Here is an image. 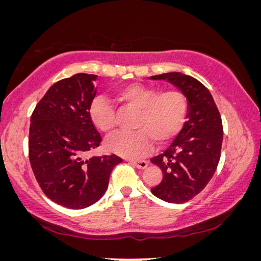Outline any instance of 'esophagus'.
Here are the masks:
<instances>
[{"label":"esophagus","mask_w":261,"mask_h":261,"mask_svg":"<svg viewBox=\"0 0 261 261\" xmlns=\"http://www.w3.org/2000/svg\"><path fill=\"white\" fill-rule=\"evenodd\" d=\"M130 163L138 169H145L148 165V162H146V160H130Z\"/></svg>","instance_id":"34e87169"}]
</instances>
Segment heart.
<instances>
[{"instance_id":"heart-1","label":"heart","mask_w":261,"mask_h":261,"mask_svg":"<svg viewBox=\"0 0 261 261\" xmlns=\"http://www.w3.org/2000/svg\"><path fill=\"white\" fill-rule=\"evenodd\" d=\"M121 101L139 109L135 130H120L106 140L110 152L137 158L151 148L152 139L162 145L170 141L183 128L189 112V101L179 90L163 91L158 87L133 83L117 90ZM89 116L99 130L108 133L115 127V109L105 96H96L89 106Z\"/></svg>"}]
</instances>
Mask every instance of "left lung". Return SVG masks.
I'll list each match as a JSON object with an SVG mask.
<instances>
[{
    "label": "left lung",
    "instance_id": "8db88e82",
    "mask_svg": "<svg viewBox=\"0 0 261 261\" xmlns=\"http://www.w3.org/2000/svg\"><path fill=\"white\" fill-rule=\"evenodd\" d=\"M165 80L184 92L189 112L183 128L172 144L151 162L163 171V179L152 194L169 203H185L198 195L219 165L223 127L212 94L196 78L180 72L152 76Z\"/></svg>",
    "mask_w": 261,
    "mask_h": 261
}]
</instances>
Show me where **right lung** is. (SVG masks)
I'll use <instances>...</instances> for the list:
<instances>
[{"mask_svg":"<svg viewBox=\"0 0 261 261\" xmlns=\"http://www.w3.org/2000/svg\"><path fill=\"white\" fill-rule=\"evenodd\" d=\"M96 80V74L76 73L57 82L31 116L28 153L34 176L51 201L70 209L97 202L122 162L115 154L84 156L102 140L89 116Z\"/></svg>","mask_w":261,"mask_h":261,"instance_id":"1","label":"right lung"}]
</instances>
